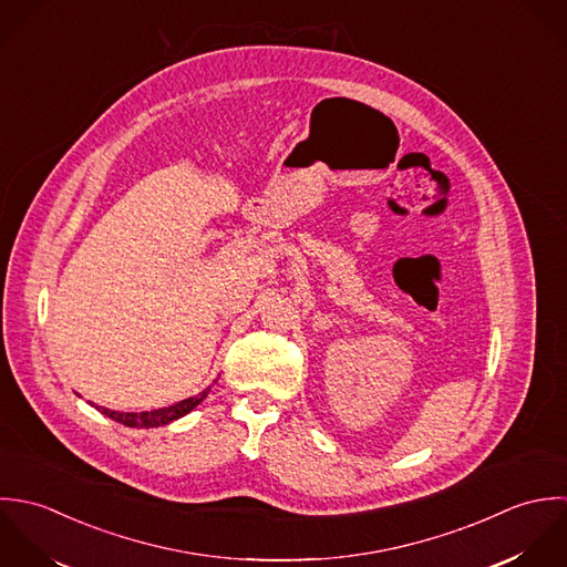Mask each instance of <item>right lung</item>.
<instances>
[{
    "instance_id": "1",
    "label": "right lung",
    "mask_w": 567,
    "mask_h": 567,
    "mask_svg": "<svg viewBox=\"0 0 567 567\" xmlns=\"http://www.w3.org/2000/svg\"><path fill=\"white\" fill-rule=\"evenodd\" d=\"M210 388L204 390L202 394L197 396H190L186 401H179L175 405H168V408H162V410H153V412H114V410H107V408H99L103 414H107L110 419H114L117 423L126 425V427H159V425H166L184 414H188L190 410H195L206 396H208Z\"/></svg>"
}]
</instances>
